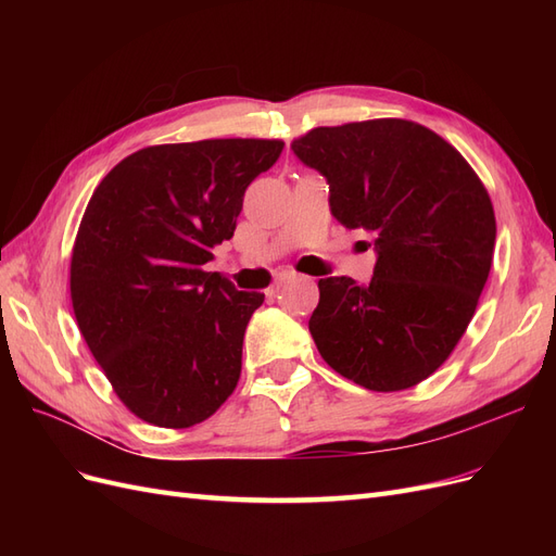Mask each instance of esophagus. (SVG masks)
<instances>
[{"label":"esophagus","instance_id":"esophagus-1","mask_svg":"<svg viewBox=\"0 0 556 556\" xmlns=\"http://www.w3.org/2000/svg\"><path fill=\"white\" fill-rule=\"evenodd\" d=\"M292 280H296V274H282V276L276 280V290L285 288V285H290Z\"/></svg>","mask_w":556,"mask_h":556}]
</instances>
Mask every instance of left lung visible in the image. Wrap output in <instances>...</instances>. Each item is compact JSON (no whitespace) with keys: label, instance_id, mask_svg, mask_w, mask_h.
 I'll return each instance as SVG.
<instances>
[{"label":"left lung","instance_id":"left-lung-1","mask_svg":"<svg viewBox=\"0 0 556 556\" xmlns=\"http://www.w3.org/2000/svg\"><path fill=\"white\" fill-rule=\"evenodd\" d=\"M294 155L329 182L331 215L376 237L368 282L319 278L308 329L336 374L374 392L427 380L459 343L490 276L496 217L439 134L401 117L315 127Z\"/></svg>","mask_w":556,"mask_h":556}]
</instances>
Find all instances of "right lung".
I'll list each match as a JSON object with an SVG mask.
<instances>
[{
	"label": "right lung",
	"instance_id": "add662e5",
	"mask_svg": "<svg viewBox=\"0 0 556 556\" xmlns=\"http://www.w3.org/2000/svg\"><path fill=\"white\" fill-rule=\"evenodd\" d=\"M278 139H206L137 150L97 185L72 252L78 329L143 422H204L241 378L243 333L264 294L206 271L237 229L248 185Z\"/></svg>",
	"mask_w": 556,
	"mask_h": 556
}]
</instances>
